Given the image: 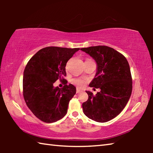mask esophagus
Segmentation results:
<instances>
[{
  "label": "esophagus",
  "instance_id": "34e87169",
  "mask_svg": "<svg viewBox=\"0 0 153 153\" xmlns=\"http://www.w3.org/2000/svg\"><path fill=\"white\" fill-rule=\"evenodd\" d=\"M80 92H82L81 90H79V89H78V88L76 89V93H77H77H79Z\"/></svg>",
  "mask_w": 153,
  "mask_h": 153
}]
</instances>
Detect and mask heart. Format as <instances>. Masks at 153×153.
<instances>
[{
  "instance_id": "obj_1",
  "label": "heart",
  "mask_w": 153,
  "mask_h": 153,
  "mask_svg": "<svg viewBox=\"0 0 153 153\" xmlns=\"http://www.w3.org/2000/svg\"><path fill=\"white\" fill-rule=\"evenodd\" d=\"M88 60H90V59H88L87 61ZM67 65H68V64L67 65ZM86 80L84 78H74L71 80L72 84H75L76 86H77L79 88H82L84 86L85 84H86Z\"/></svg>"
}]
</instances>
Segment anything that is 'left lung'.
I'll return each instance as SVG.
<instances>
[{
  "mask_svg": "<svg viewBox=\"0 0 153 153\" xmlns=\"http://www.w3.org/2000/svg\"><path fill=\"white\" fill-rule=\"evenodd\" d=\"M94 59L97 71L89 86L100 88L95 96L90 91L83 102V112L95 121L104 123L113 120L126 107L132 90L130 68L122 54L107 46L81 48Z\"/></svg>",
  "mask_w": 153,
  "mask_h": 153,
  "instance_id": "1",
  "label": "left lung"
}]
</instances>
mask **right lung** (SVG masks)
Segmentation results:
<instances>
[{"instance_id":"add662e5","label":"right lung","mask_w":153,"mask_h":153,"mask_svg":"<svg viewBox=\"0 0 153 153\" xmlns=\"http://www.w3.org/2000/svg\"><path fill=\"white\" fill-rule=\"evenodd\" d=\"M79 48L48 46L38 51L27 63L23 77V94L28 108L36 117L45 123H53L63 118L69 102L76 94L74 85L54 87L59 79L67 81L65 66Z\"/></svg>"}]
</instances>
